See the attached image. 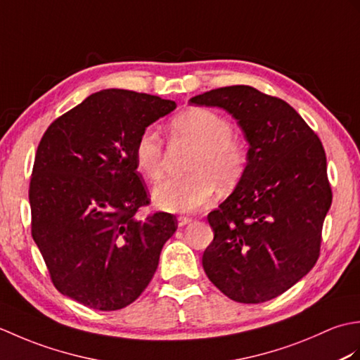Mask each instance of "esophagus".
<instances>
[{"label":"esophagus","instance_id":"1","mask_svg":"<svg viewBox=\"0 0 360 360\" xmlns=\"http://www.w3.org/2000/svg\"><path fill=\"white\" fill-rule=\"evenodd\" d=\"M188 223H192V218H188V217H178V226H179V227H184V226H187Z\"/></svg>","mask_w":360,"mask_h":360}]
</instances>
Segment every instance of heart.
I'll list each match as a JSON object with an SVG mask.
<instances>
[{"label": "heart", "instance_id": "heart-1", "mask_svg": "<svg viewBox=\"0 0 360 360\" xmlns=\"http://www.w3.org/2000/svg\"><path fill=\"white\" fill-rule=\"evenodd\" d=\"M173 142L195 147L188 158L184 178H170L153 190V201L165 212L188 213L204 207L221 188H231L244 173L248 153L232 134V124L223 114L207 108H192L172 120ZM134 160L139 173L155 182L164 173V147L156 129L147 128L134 145Z\"/></svg>", "mask_w": 360, "mask_h": 360}]
</instances>
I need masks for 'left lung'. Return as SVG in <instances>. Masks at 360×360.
<instances>
[{"instance_id": "8db88e82", "label": "left lung", "mask_w": 360, "mask_h": 360, "mask_svg": "<svg viewBox=\"0 0 360 360\" xmlns=\"http://www.w3.org/2000/svg\"><path fill=\"white\" fill-rule=\"evenodd\" d=\"M190 103L226 110L249 142L238 186L207 215L215 236L204 271L235 302L272 300L320 254L333 201L323 145L292 106L252 86L212 89Z\"/></svg>"}]
</instances>
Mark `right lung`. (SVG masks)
<instances>
[{
    "instance_id": "right-lung-1",
    "label": "right lung",
    "mask_w": 360,
    "mask_h": 360,
    "mask_svg": "<svg viewBox=\"0 0 360 360\" xmlns=\"http://www.w3.org/2000/svg\"><path fill=\"white\" fill-rule=\"evenodd\" d=\"M173 101L103 89L49 125L38 143L29 202L32 238L60 292L98 311L128 307L148 286L178 221L148 205L137 137Z\"/></svg>"
}]
</instances>
